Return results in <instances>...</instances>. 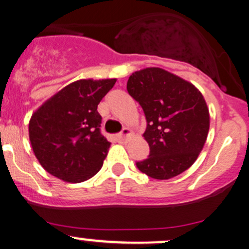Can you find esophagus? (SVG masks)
<instances>
[{
    "mask_svg": "<svg viewBox=\"0 0 249 249\" xmlns=\"http://www.w3.org/2000/svg\"><path fill=\"white\" fill-rule=\"evenodd\" d=\"M131 134H133V131H131L129 128H124L121 133L116 135V140H118L119 142H124V141L127 140Z\"/></svg>",
    "mask_w": 249,
    "mask_h": 249,
    "instance_id": "1",
    "label": "esophagus"
}]
</instances>
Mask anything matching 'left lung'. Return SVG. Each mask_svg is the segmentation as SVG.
I'll list each match as a JSON object with an SVG mask.
<instances>
[{"label":"left lung","mask_w":249,"mask_h":249,"mask_svg":"<svg viewBox=\"0 0 249 249\" xmlns=\"http://www.w3.org/2000/svg\"><path fill=\"white\" fill-rule=\"evenodd\" d=\"M128 93L139 101L146 119L143 136L150 146L139 170L157 180H167L194 164L210 127L209 108L195 85L161 68L135 71Z\"/></svg>","instance_id":"left-lung-1"}]
</instances>
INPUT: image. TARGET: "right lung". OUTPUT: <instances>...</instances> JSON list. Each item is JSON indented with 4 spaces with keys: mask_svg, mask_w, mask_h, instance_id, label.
Segmentation results:
<instances>
[{
    "mask_svg": "<svg viewBox=\"0 0 249 249\" xmlns=\"http://www.w3.org/2000/svg\"><path fill=\"white\" fill-rule=\"evenodd\" d=\"M115 82L89 78L70 83L31 116V146L52 176L78 183L99 172L110 143L100 134L97 107Z\"/></svg>",
    "mask_w": 249,
    "mask_h": 249,
    "instance_id": "add662e5",
    "label": "right lung"
}]
</instances>
